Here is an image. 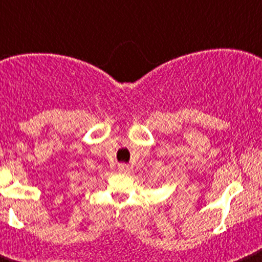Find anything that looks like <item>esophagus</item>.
Returning a JSON list of instances; mask_svg holds the SVG:
<instances>
[{"mask_svg":"<svg viewBox=\"0 0 262 262\" xmlns=\"http://www.w3.org/2000/svg\"><path fill=\"white\" fill-rule=\"evenodd\" d=\"M118 170H119V173H128L129 166L126 165V164H120V165L118 166Z\"/></svg>","mask_w":262,"mask_h":262,"instance_id":"34e87169","label":"esophagus"}]
</instances>
